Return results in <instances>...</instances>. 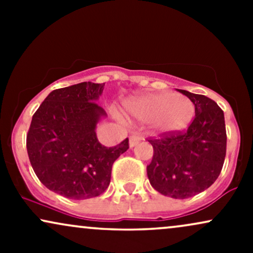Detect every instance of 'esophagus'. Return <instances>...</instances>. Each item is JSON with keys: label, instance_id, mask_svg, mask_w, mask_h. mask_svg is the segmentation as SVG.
<instances>
[{"label": "esophagus", "instance_id": "esophagus-1", "mask_svg": "<svg viewBox=\"0 0 253 253\" xmlns=\"http://www.w3.org/2000/svg\"><path fill=\"white\" fill-rule=\"evenodd\" d=\"M141 140H143V139H141V136L130 135L129 136V147H130V149H132V147H134L138 143H140Z\"/></svg>", "mask_w": 253, "mask_h": 253}]
</instances>
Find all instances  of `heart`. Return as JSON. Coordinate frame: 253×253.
Masks as SVG:
<instances>
[{
    "instance_id": "b5f03b06",
    "label": "heart",
    "mask_w": 253,
    "mask_h": 253,
    "mask_svg": "<svg viewBox=\"0 0 253 253\" xmlns=\"http://www.w3.org/2000/svg\"><path fill=\"white\" fill-rule=\"evenodd\" d=\"M124 109L129 117L147 123L150 132L156 135L181 132L189 126L195 115V106L190 98L169 92L129 98Z\"/></svg>"
}]
</instances>
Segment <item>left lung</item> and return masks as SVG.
Segmentation results:
<instances>
[{
	"instance_id": "obj_1",
	"label": "left lung",
	"mask_w": 253,
	"mask_h": 253,
	"mask_svg": "<svg viewBox=\"0 0 253 253\" xmlns=\"http://www.w3.org/2000/svg\"><path fill=\"white\" fill-rule=\"evenodd\" d=\"M195 106L185 132L151 139L153 158L147 165L151 185L162 195L188 199L210 188L221 172L226 156L223 112L205 95L178 90Z\"/></svg>"
}]
</instances>
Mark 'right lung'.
Returning <instances> with one entry per match:
<instances>
[{
  "instance_id": "1",
  "label": "right lung",
  "mask_w": 253,
  "mask_h": 253,
  "mask_svg": "<svg viewBox=\"0 0 253 253\" xmlns=\"http://www.w3.org/2000/svg\"><path fill=\"white\" fill-rule=\"evenodd\" d=\"M104 83L82 82L47 95L32 118L27 153L39 181L66 199L85 200L108 188L113 163L128 150L97 140V124L107 117L97 101Z\"/></svg>"
}]
</instances>
